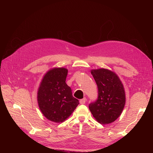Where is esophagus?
<instances>
[{
    "label": "esophagus",
    "mask_w": 153,
    "mask_h": 153,
    "mask_svg": "<svg viewBox=\"0 0 153 153\" xmlns=\"http://www.w3.org/2000/svg\"><path fill=\"white\" fill-rule=\"evenodd\" d=\"M85 101H86V98H84L83 99L80 100V104H85Z\"/></svg>",
    "instance_id": "obj_1"
}]
</instances>
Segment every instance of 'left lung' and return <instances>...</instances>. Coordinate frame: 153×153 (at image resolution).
<instances>
[{
    "label": "left lung",
    "mask_w": 153,
    "mask_h": 153,
    "mask_svg": "<svg viewBox=\"0 0 153 153\" xmlns=\"http://www.w3.org/2000/svg\"><path fill=\"white\" fill-rule=\"evenodd\" d=\"M98 89V99L89 105L91 114L99 123L114 122L121 115L126 103V94L121 80L108 69H92Z\"/></svg>",
    "instance_id": "8db88e82"
}]
</instances>
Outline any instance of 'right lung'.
Instances as JSON below:
<instances>
[{"instance_id":"right-lung-1","label":"right lung","mask_w":153,"mask_h":153,"mask_svg":"<svg viewBox=\"0 0 153 153\" xmlns=\"http://www.w3.org/2000/svg\"><path fill=\"white\" fill-rule=\"evenodd\" d=\"M68 71L65 68L50 69L43 76L37 92L41 112L47 119L56 123L66 120L79 104L66 83Z\"/></svg>"}]
</instances>
